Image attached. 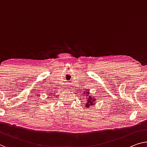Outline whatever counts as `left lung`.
<instances>
[{"label": "left lung", "mask_w": 147, "mask_h": 147, "mask_svg": "<svg viewBox=\"0 0 147 147\" xmlns=\"http://www.w3.org/2000/svg\"><path fill=\"white\" fill-rule=\"evenodd\" d=\"M84 94H86L88 95L89 94L88 92H84ZM89 98H87L86 99V107H87V108H88V107L90 106H92V105L94 104V101L96 100V98H94V96H89L88 97Z\"/></svg>", "instance_id": "left-lung-1"}]
</instances>
